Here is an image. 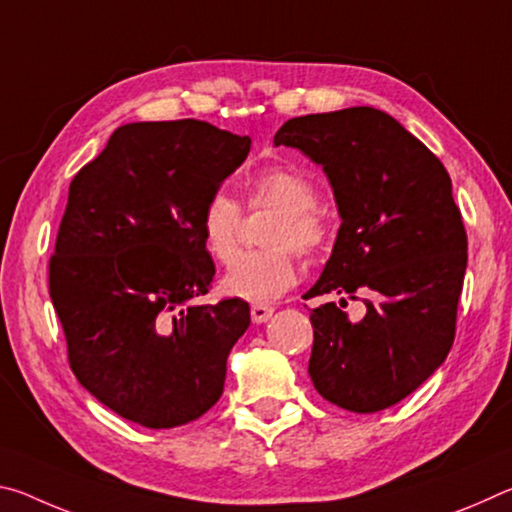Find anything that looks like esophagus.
Segmentation results:
<instances>
[{"mask_svg":"<svg viewBox=\"0 0 512 512\" xmlns=\"http://www.w3.org/2000/svg\"><path fill=\"white\" fill-rule=\"evenodd\" d=\"M273 307L271 305H253L250 307V318H253V323H266L268 318L273 316Z\"/></svg>","mask_w":512,"mask_h":512,"instance_id":"esophagus-1","label":"esophagus"}]
</instances>
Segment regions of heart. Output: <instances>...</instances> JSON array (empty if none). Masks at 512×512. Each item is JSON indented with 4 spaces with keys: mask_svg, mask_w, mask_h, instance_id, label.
<instances>
[{
    "mask_svg": "<svg viewBox=\"0 0 512 512\" xmlns=\"http://www.w3.org/2000/svg\"><path fill=\"white\" fill-rule=\"evenodd\" d=\"M250 210L271 207L275 216L268 221L262 241L266 248L237 255L241 230V205L225 192H214L198 216V232L214 262L230 266L223 289L230 296L248 302H271L287 293L298 280V259H316L332 241V225L318 205V189L305 173L291 167H264L246 183Z\"/></svg>",
    "mask_w": 512,
    "mask_h": 512,
    "instance_id": "heart-1",
    "label": "heart"
}]
</instances>
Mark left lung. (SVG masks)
Returning a JSON list of instances; mask_svg holds the SVG:
<instances>
[{
  "instance_id": "left-lung-1",
  "label": "left lung",
  "mask_w": 512,
  "mask_h": 512,
  "mask_svg": "<svg viewBox=\"0 0 512 512\" xmlns=\"http://www.w3.org/2000/svg\"><path fill=\"white\" fill-rule=\"evenodd\" d=\"M323 167L341 214L332 257L305 298L361 299L352 324L336 302L311 309L309 377L327 402L375 413L433 375L456 336L467 235L452 178L391 115L357 106L293 117L275 133Z\"/></svg>"
}]
</instances>
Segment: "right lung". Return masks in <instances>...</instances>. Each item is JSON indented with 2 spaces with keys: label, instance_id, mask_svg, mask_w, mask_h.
Returning a JSON list of instances; mask_svg holds the SVG:
<instances>
[{
  "label": "right lung",
  "instance_id": "add662e5",
  "mask_svg": "<svg viewBox=\"0 0 512 512\" xmlns=\"http://www.w3.org/2000/svg\"><path fill=\"white\" fill-rule=\"evenodd\" d=\"M248 151L207 121H137L69 185L49 296L69 368L121 418L171 429L219 402L250 307L192 302L214 277L198 216Z\"/></svg>",
  "mask_w": 512,
  "mask_h": 512
}]
</instances>
